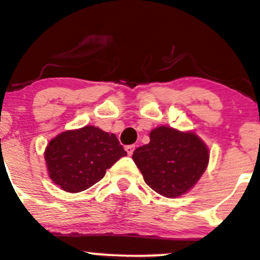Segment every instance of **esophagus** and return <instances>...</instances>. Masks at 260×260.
Returning <instances> with one entry per match:
<instances>
[{
    "label": "esophagus",
    "instance_id": "1",
    "mask_svg": "<svg viewBox=\"0 0 260 260\" xmlns=\"http://www.w3.org/2000/svg\"><path fill=\"white\" fill-rule=\"evenodd\" d=\"M134 148H136V147H134V145H127V147L124 148V150H126L127 155H129V156H131V155L133 154V151H134Z\"/></svg>",
    "mask_w": 260,
    "mask_h": 260
}]
</instances>
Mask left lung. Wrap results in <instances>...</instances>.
Segmentation results:
<instances>
[{
	"instance_id": "1",
	"label": "left lung",
	"mask_w": 260,
	"mask_h": 260,
	"mask_svg": "<svg viewBox=\"0 0 260 260\" xmlns=\"http://www.w3.org/2000/svg\"><path fill=\"white\" fill-rule=\"evenodd\" d=\"M149 144L137 148L132 159L145 183L166 198L186 194L209 164V149L194 132L169 126L154 128Z\"/></svg>"
}]
</instances>
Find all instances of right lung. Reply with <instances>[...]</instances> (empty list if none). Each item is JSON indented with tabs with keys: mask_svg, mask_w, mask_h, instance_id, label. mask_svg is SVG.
Listing matches in <instances>:
<instances>
[{
	"mask_svg": "<svg viewBox=\"0 0 260 260\" xmlns=\"http://www.w3.org/2000/svg\"><path fill=\"white\" fill-rule=\"evenodd\" d=\"M126 151L113 133L85 126L64 131L52 138L45 149L50 178L70 193L88 189L99 182Z\"/></svg>",
	"mask_w": 260,
	"mask_h": 260,
	"instance_id": "1",
	"label": "right lung"
}]
</instances>
